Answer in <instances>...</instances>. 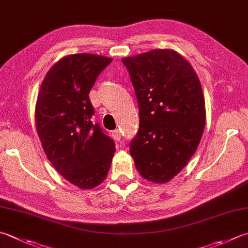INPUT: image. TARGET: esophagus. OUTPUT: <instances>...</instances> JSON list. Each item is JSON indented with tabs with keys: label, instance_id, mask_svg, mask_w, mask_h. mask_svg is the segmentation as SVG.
I'll use <instances>...</instances> for the list:
<instances>
[{
	"label": "esophagus",
	"instance_id": "obj_1",
	"mask_svg": "<svg viewBox=\"0 0 248 248\" xmlns=\"http://www.w3.org/2000/svg\"><path fill=\"white\" fill-rule=\"evenodd\" d=\"M113 136H114V138L116 139V140H120L121 139V132L119 129H115L114 132H113Z\"/></svg>",
	"mask_w": 248,
	"mask_h": 248
}]
</instances>
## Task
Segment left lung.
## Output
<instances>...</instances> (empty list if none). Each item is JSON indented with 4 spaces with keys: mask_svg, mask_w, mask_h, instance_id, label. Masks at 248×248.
Returning a JSON list of instances; mask_svg holds the SVG:
<instances>
[{
    "mask_svg": "<svg viewBox=\"0 0 248 248\" xmlns=\"http://www.w3.org/2000/svg\"><path fill=\"white\" fill-rule=\"evenodd\" d=\"M139 106V130L129 152L142 178L165 184L198 149L206 121L199 77L174 49H152L122 59Z\"/></svg>",
    "mask_w": 248,
    "mask_h": 248,
    "instance_id": "1",
    "label": "left lung"
}]
</instances>
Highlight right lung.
I'll use <instances>...</instances> for the list:
<instances>
[{
    "instance_id": "1",
    "label": "right lung",
    "mask_w": 248,
    "mask_h": 248,
    "mask_svg": "<svg viewBox=\"0 0 248 248\" xmlns=\"http://www.w3.org/2000/svg\"><path fill=\"white\" fill-rule=\"evenodd\" d=\"M112 59L94 54L64 56L41 84L35 125L51 165L70 184L86 190L99 186L110 170L113 140L92 122L88 94Z\"/></svg>"
}]
</instances>
